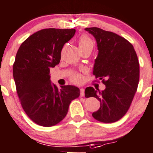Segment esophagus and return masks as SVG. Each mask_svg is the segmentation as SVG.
Returning <instances> with one entry per match:
<instances>
[{"mask_svg":"<svg viewBox=\"0 0 153 153\" xmlns=\"http://www.w3.org/2000/svg\"><path fill=\"white\" fill-rule=\"evenodd\" d=\"M80 96H85V89L84 88H81L80 89Z\"/></svg>","mask_w":153,"mask_h":153,"instance_id":"obj_1","label":"esophagus"}]
</instances>
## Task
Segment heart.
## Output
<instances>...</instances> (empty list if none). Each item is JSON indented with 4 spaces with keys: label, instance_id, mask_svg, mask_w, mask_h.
<instances>
[{
    "label": "heart",
    "instance_id": "heart-1",
    "mask_svg": "<svg viewBox=\"0 0 153 153\" xmlns=\"http://www.w3.org/2000/svg\"><path fill=\"white\" fill-rule=\"evenodd\" d=\"M79 46L80 49L88 47H93V43L89 37L87 36H82L80 37L79 39ZM82 79L83 78L82 75L76 74H74L72 76L71 79L74 82L79 83L82 81Z\"/></svg>",
    "mask_w": 153,
    "mask_h": 153
}]
</instances>
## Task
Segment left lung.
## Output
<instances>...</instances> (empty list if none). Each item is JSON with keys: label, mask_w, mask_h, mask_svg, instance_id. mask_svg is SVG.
Returning <instances> with one entry per match:
<instances>
[{"label": "left lung", "mask_w": 153, "mask_h": 153, "mask_svg": "<svg viewBox=\"0 0 153 153\" xmlns=\"http://www.w3.org/2000/svg\"><path fill=\"white\" fill-rule=\"evenodd\" d=\"M85 30L96 39L98 50L93 74L106 86L102 91L88 87L85 97H95L101 103L99 109L92 114L95 119L116 122L126 114L138 88L139 63L136 51L128 41L114 33L96 27Z\"/></svg>", "instance_id": "left-lung-1"}]
</instances>
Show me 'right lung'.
<instances>
[{
    "mask_svg": "<svg viewBox=\"0 0 153 153\" xmlns=\"http://www.w3.org/2000/svg\"><path fill=\"white\" fill-rule=\"evenodd\" d=\"M75 29L47 28L29 36L21 44L13 65V76L21 105L36 124L50 127L60 123L72 100L79 96L74 85L51 83L50 69L60 61L63 45Z\"/></svg>",
    "mask_w": 153,
    "mask_h": 153,
    "instance_id": "obj_1",
    "label": "right lung"
}]
</instances>
